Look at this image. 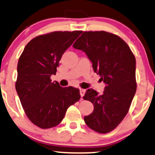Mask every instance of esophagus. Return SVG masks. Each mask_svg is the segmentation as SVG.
I'll use <instances>...</instances> for the list:
<instances>
[{
    "instance_id": "obj_1",
    "label": "esophagus",
    "mask_w": 155,
    "mask_h": 155,
    "mask_svg": "<svg viewBox=\"0 0 155 155\" xmlns=\"http://www.w3.org/2000/svg\"><path fill=\"white\" fill-rule=\"evenodd\" d=\"M85 93V89H82V88L80 89V94H81V97H83V96H84Z\"/></svg>"
}]
</instances>
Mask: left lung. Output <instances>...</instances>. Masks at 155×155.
Returning <instances> with one entry per match:
<instances>
[{
  "instance_id": "8db88e82",
  "label": "left lung",
  "mask_w": 155,
  "mask_h": 155,
  "mask_svg": "<svg viewBox=\"0 0 155 155\" xmlns=\"http://www.w3.org/2000/svg\"><path fill=\"white\" fill-rule=\"evenodd\" d=\"M73 47L84 51L94 72L106 84L103 94L88 89L83 99L94 104L85 124L94 131H112L124 119L136 91V58L125 42L105 31H85Z\"/></svg>"
}]
</instances>
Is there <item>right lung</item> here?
I'll return each mask as SVG.
<instances>
[{"instance_id":"obj_1","label":"right lung","mask_w":155,"mask_h":155,"mask_svg":"<svg viewBox=\"0 0 155 155\" xmlns=\"http://www.w3.org/2000/svg\"><path fill=\"white\" fill-rule=\"evenodd\" d=\"M83 31H55L38 35L27 43L17 65L16 90L29 120L43 129L62 121L67 110L81 99L79 89L62 88L51 76L65 51Z\"/></svg>"}]
</instances>
